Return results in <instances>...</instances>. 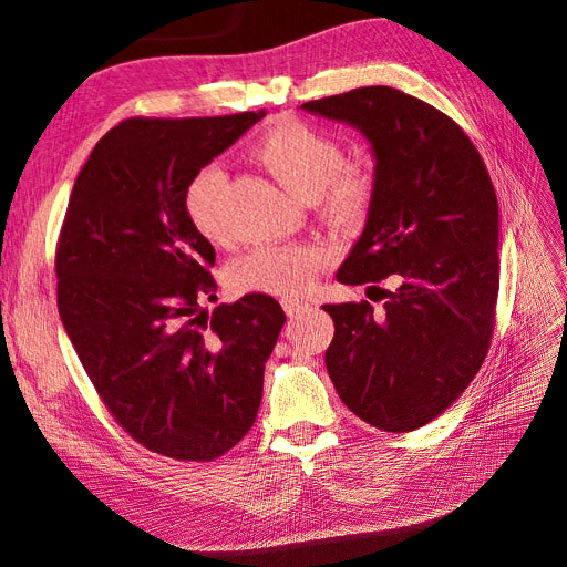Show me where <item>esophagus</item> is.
Wrapping results in <instances>:
<instances>
[{
  "label": "esophagus",
  "mask_w": 567,
  "mask_h": 567,
  "mask_svg": "<svg viewBox=\"0 0 567 567\" xmlns=\"http://www.w3.org/2000/svg\"><path fill=\"white\" fill-rule=\"evenodd\" d=\"M281 305H284V310H286L288 317H296V315H300L305 310H310V305H307L305 300H298V298H284Z\"/></svg>",
  "instance_id": "1"
}]
</instances>
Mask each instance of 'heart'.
Here are the masks:
<instances>
[{"label": "heart", "mask_w": 567, "mask_h": 567, "mask_svg": "<svg viewBox=\"0 0 567 567\" xmlns=\"http://www.w3.org/2000/svg\"><path fill=\"white\" fill-rule=\"evenodd\" d=\"M255 153L290 194L305 200L317 198L333 221H357L367 213L373 192L371 175L357 163H340L338 144L319 130L293 117L281 120L267 130ZM225 169L210 163L200 167L184 188L186 219L205 241L213 244L225 238ZM333 255L329 244L260 246L238 255L227 277L238 293L300 298L315 288Z\"/></svg>", "instance_id": "obj_1"}]
</instances>
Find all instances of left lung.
<instances>
[{
  "label": "left lung",
  "mask_w": 567,
  "mask_h": 567,
  "mask_svg": "<svg viewBox=\"0 0 567 567\" xmlns=\"http://www.w3.org/2000/svg\"><path fill=\"white\" fill-rule=\"evenodd\" d=\"M300 109L359 130L373 153L364 229L336 279L400 284L383 290V315L367 300L323 305L336 323L326 369L359 419L416 431L468 388L489 348L499 293L492 179L452 117L400 90L359 87Z\"/></svg>",
  "instance_id": "obj_1"
}]
</instances>
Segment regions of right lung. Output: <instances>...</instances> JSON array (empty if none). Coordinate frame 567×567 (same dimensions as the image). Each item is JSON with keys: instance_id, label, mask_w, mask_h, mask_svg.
<instances>
[{"instance_id": "right-lung-1", "label": "right lung", "mask_w": 567, "mask_h": 567, "mask_svg": "<svg viewBox=\"0 0 567 567\" xmlns=\"http://www.w3.org/2000/svg\"><path fill=\"white\" fill-rule=\"evenodd\" d=\"M262 117L125 120L101 136L68 200L63 329L115 421L169 458L210 461L244 440L286 321L262 293L208 315L215 248L184 213L188 179Z\"/></svg>"}]
</instances>
